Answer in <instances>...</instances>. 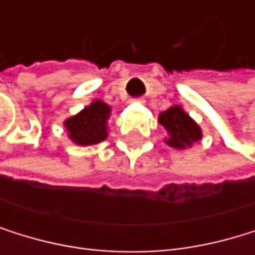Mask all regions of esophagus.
Segmentation results:
<instances>
[{
  "label": "esophagus",
  "instance_id": "1",
  "mask_svg": "<svg viewBox=\"0 0 255 255\" xmlns=\"http://www.w3.org/2000/svg\"><path fill=\"white\" fill-rule=\"evenodd\" d=\"M136 101H137V102H145V99H143V98H137Z\"/></svg>",
  "mask_w": 255,
  "mask_h": 255
}]
</instances>
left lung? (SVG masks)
I'll return each instance as SVG.
<instances>
[{
	"label": "left lung",
	"mask_w": 255,
	"mask_h": 255,
	"mask_svg": "<svg viewBox=\"0 0 255 255\" xmlns=\"http://www.w3.org/2000/svg\"><path fill=\"white\" fill-rule=\"evenodd\" d=\"M159 124L168 133V139L165 142L173 148L183 150L202 139L200 127L179 105L162 112L159 115Z\"/></svg>",
	"instance_id": "8db88e82"
}]
</instances>
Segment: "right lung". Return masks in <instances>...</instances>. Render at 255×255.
Wrapping results in <instances>:
<instances>
[{"instance_id":"1","label":"right lung","mask_w":255,"mask_h":255,"mask_svg":"<svg viewBox=\"0 0 255 255\" xmlns=\"http://www.w3.org/2000/svg\"><path fill=\"white\" fill-rule=\"evenodd\" d=\"M112 109L102 101H93L78 115L68 118L64 127L70 137L78 145H95L107 139V121L110 118Z\"/></svg>"}]
</instances>
